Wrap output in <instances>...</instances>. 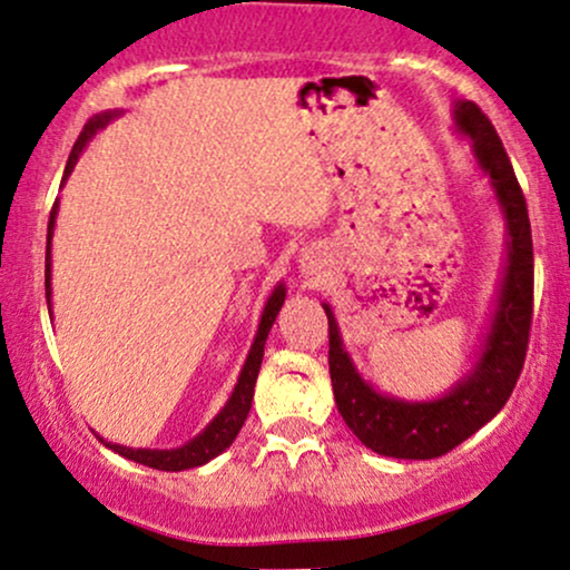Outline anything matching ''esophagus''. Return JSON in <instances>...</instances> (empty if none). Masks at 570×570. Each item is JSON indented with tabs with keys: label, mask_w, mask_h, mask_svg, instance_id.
Wrapping results in <instances>:
<instances>
[{
	"label": "esophagus",
	"mask_w": 570,
	"mask_h": 570,
	"mask_svg": "<svg viewBox=\"0 0 570 570\" xmlns=\"http://www.w3.org/2000/svg\"><path fill=\"white\" fill-rule=\"evenodd\" d=\"M318 271V267H315V259H303V273H307V276H313V273Z\"/></svg>",
	"instance_id": "1"
}]
</instances>
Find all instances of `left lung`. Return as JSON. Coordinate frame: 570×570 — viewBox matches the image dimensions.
<instances>
[{"label": "left lung", "mask_w": 570, "mask_h": 570, "mask_svg": "<svg viewBox=\"0 0 570 570\" xmlns=\"http://www.w3.org/2000/svg\"><path fill=\"white\" fill-rule=\"evenodd\" d=\"M454 132L468 137L475 167L489 180L504 219V267L489 326L475 363L445 393L411 401L380 393L363 380L345 342L332 305L328 318V374L337 409L353 435L382 456L435 459L475 435L502 411L525 361L533 305V244L523 190L497 129L472 100H454Z\"/></svg>", "instance_id": "obj_1"}]
</instances>
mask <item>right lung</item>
<instances>
[{"label":"right lung","instance_id":"add662e5","mask_svg":"<svg viewBox=\"0 0 570 570\" xmlns=\"http://www.w3.org/2000/svg\"><path fill=\"white\" fill-rule=\"evenodd\" d=\"M116 116H119V111H102V114L95 116V119L87 121L85 129H81L79 140L73 142L71 156H68L66 173H63V185L68 180V175L73 173V167H77L79 156L85 154L89 140H92V137L98 135L102 127L111 125ZM58 207H60V202H55L52 215H50V225H47L45 292H47V311H50V313H52V284H50V281H52V236H55V219H58ZM284 299H286V286H284V281H278V284L273 286V292L267 294V303L263 307V315H259V326H257L255 342H252L249 355H246L242 374H238L236 385H233L230 397L225 401V406L219 409L215 416H212V422L196 438H190L188 443L177 445V449H132V445L111 443V441H106V438L98 435L100 443L108 445V449L116 451L119 456L129 459V462L146 464V468L164 470V472H180V470H190V468H202V464H207L215 456L223 454V451L228 449L233 441H236L238 430L244 428L246 416H249L252 397H255V382H257V374H259V363H263V355H265V340H267V334H271V326H273V321H276V315L281 311V305H284Z\"/></svg>","mask_w":570,"mask_h":570}]
</instances>
